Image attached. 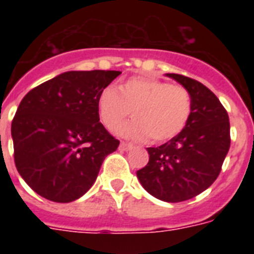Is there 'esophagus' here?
Here are the masks:
<instances>
[{
    "label": "esophagus",
    "instance_id": "1",
    "mask_svg": "<svg viewBox=\"0 0 254 254\" xmlns=\"http://www.w3.org/2000/svg\"><path fill=\"white\" fill-rule=\"evenodd\" d=\"M120 149L124 151H127L130 150V149H133V145L131 143H127V142H121L120 143Z\"/></svg>",
    "mask_w": 254,
    "mask_h": 254
}]
</instances>
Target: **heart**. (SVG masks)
<instances>
[{
  "label": "heart",
  "mask_w": 254,
  "mask_h": 254,
  "mask_svg": "<svg viewBox=\"0 0 254 254\" xmlns=\"http://www.w3.org/2000/svg\"><path fill=\"white\" fill-rule=\"evenodd\" d=\"M99 115L104 127L115 130L127 116L134 120L117 129L121 137L142 141L150 137L165 142L187 125L192 111L190 92L153 77H131L119 89L107 87L99 96Z\"/></svg>",
  "instance_id": "obj_1"
}]
</instances>
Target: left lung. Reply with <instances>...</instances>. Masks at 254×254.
I'll return each instance as SVG.
<instances>
[{
	"label": "left lung",
	"mask_w": 254,
	"mask_h": 254,
	"mask_svg": "<svg viewBox=\"0 0 254 254\" xmlns=\"http://www.w3.org/2000/svg\"><path fill=\"white\" fill-rule=\"evenodd\" d=\"M191 95L185 129L158 147H147L149 163L137 171L147 192L177 203L192 199L216 181L231 146L229 117L215 93L191 77L166 73Z\"/></svg>",
	"instance_id": "8db88e82"
}]
</instances>
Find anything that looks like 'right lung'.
Returning <instances> with one entry per match:
<instances>
[{
	"mask_svg": "<svg viewBox=\"0 0 254 254\" xmlns=\"http://www.w3.org/2000/svg\"><path fill=\"white\" fill-rule=\"evenodd\" d=\"M120 71H68L22 99L11 123L14 162L41 196L69 203L95 183L101 163L117 150L99 117V96Z\"/></svg>",
	"mask_w": 254,
	"mask_h": 254,
	"instance_id": "right-lung-1",
	"label": "right lung"
}]
</instances>
